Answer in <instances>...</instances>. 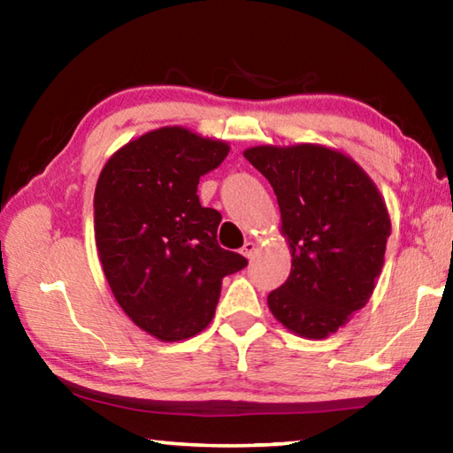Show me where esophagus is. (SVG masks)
<instances>
[{
	"instance_id": "1",
	"label": "esophagus",
	"mask_w": 453,
	"mask_h": 453,
	"mask_svg": "<svg viewBox=\"0 0 453 453\" xmlns=\"http://www.w3.org/2000/svg\"><path fill=\"white\" fill-rule=\"evenodd\" d=\"M256 251H257V243H256V242H245V243H243L242 254H243L245 257H248V259H254Z\"/></svg>"
}]
</instances>
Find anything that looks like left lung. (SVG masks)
I'll return each mask as SVG.
<instances>
[{"label": "left lung", "mask_w": 453, "mask_h": 453, "mask_svg": "<svg viewBox=\"0 0 453 453\" xmlns=\"http://www.w3.org/2000/svg\"><path fill=\"white\" fill-rule=\"evenodd\" d=\"M243 156L278 196L291 254L270 311L291 334L324 340L373 294L392 234L386 199L362 165L327 145H256Z\"/></svg>", "instance_id": "8db88e82"}]
</instances>
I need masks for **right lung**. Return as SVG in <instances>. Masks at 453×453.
<instances>
[{"instance_id": "1", "label": "right lung", "mask_w": 453, "mask_h": 453, "mask_svg": "<svg viewBox=\"0 0 453 453\" xmlns=\"http://www.w3.org/2000/svg\"><path fill=\"white\" fill-rule=\"evenodd\" d=\"M227 153L224 140L165 126L121 145L99 173L94 232L105 280L126 316L162 342L208 327L221 280L248 265L219 248V211L197 197L199 178Z\"/></svg>"}]
</instances>
